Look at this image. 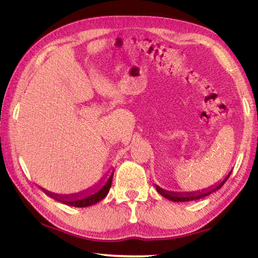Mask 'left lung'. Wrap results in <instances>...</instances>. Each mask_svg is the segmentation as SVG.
Returning a JSON list of instances; mask_svg holds the SVG:
<instances>
[{
  "instance_id": "left-lung-1",
  "label": "left lung",
  "mask_w": 258,
  "mask_h": 258,
  "mask_svg": "<svg viewBox=\"0 0 258 258\" xmlns=\"http://www.w3.org/2000/svg\"><path fill=\"white\" fill-rule=\"evenodd\" d=\"M231 173H232V171H231L221 182H218L217 184L209 186L208 189H204L202 191L199 190L197 192H195V191L194 192H172V191H167V190L161 189V187L158 186V185H156V190L158 191V194L160 196H163L164 198L168 199V200H172V202H175V203L192 202V200H198V199L205 198L206 196H209L211 194H213V192H215L218 189H221V187L223 186L224 183L226 182V180L229 178V176L231 175Z\"/></svg>"
}]
</instances>
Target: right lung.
I'll return each instance as SVG.
<instances>
[{
	"label": "right lung",
	"instance_id": "1",
	"mask_svg": "<svg viewBox=\"0 0 258 258\" xmlns=\"http://www.w3.org/2000/svg\"><path fill=\"white\" fill-rule=\"evenodd\" d=\"M112 176H113V171L111 172L110 175H109L107 181H103V183L100 181L99 184L82 192H78V194H73V195H56V194H53V192H50L45 189H43V187H41V189L45 195L49 196L50 198H53L54 200H58L60 203L68 205V206L89 207L99 203L100 200H102L108 195V192L110 190V186H111Z\"/></svg>",
	"mask_w": 258,
	"mask_h": 258
}]
</instances>
